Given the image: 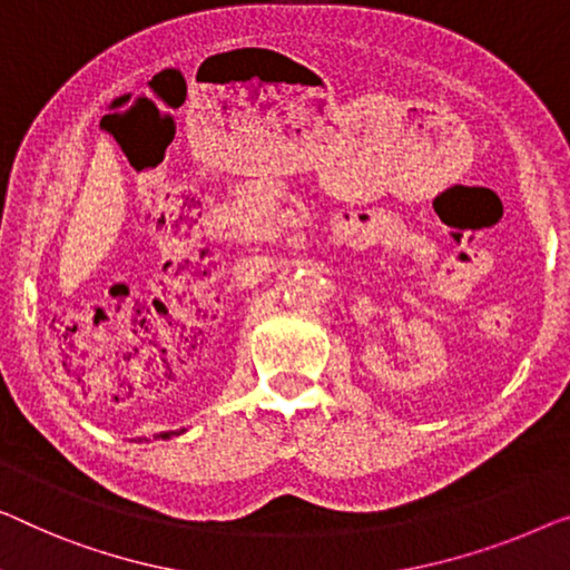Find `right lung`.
<instances>
[{"label": "right lung", "mask_w": 570, "mask_h": 570, "mask_svg": "<svg viewBox=\"0 0 570 570\" xmlns=\"http://www.w3.org/2000/svg\"><path fill=\"white\" fill-rule=\"evenodd\" d=\"M178 432H184V430H178ZM178 432H160V435H153V438H171V435H178Z\"/></svg>", "instance_id": "right-lung-1"}]
</instances>
